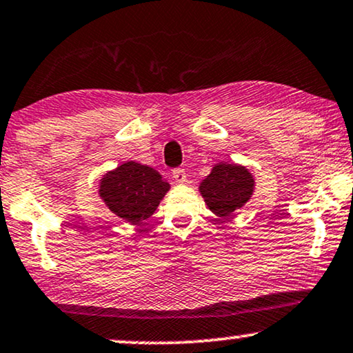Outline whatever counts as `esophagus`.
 Segmentation results:
<instances>
[{
    "instance_id": "obj_1",
    "label": "esophagus",
    "mask_w": 353,
    "mask_h": 353,
    "mask_svg": "<svg viewBox=\"0 0 353 353\" xmlns=\"http://www.w3.org/2000/svg\"><path fill=\"white\" fill-rule=\"evenodd\" d=\"M172 177H174V181L176 182H179V184H184V182L187 181V176H185V171L182 168H176L172 171Z\"/></svg>"
}]
</instances>
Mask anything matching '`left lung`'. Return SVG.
Here are the masks:
<instances>
[{
  "label": "left lung",
  "mask_w": 353,
  "mask_h": 353,
  "mask_svg": "<svg viewBox=\"0 0 353 353\" xmlns=\"http://www.w3.org/2000/svg\"><path fill=\"white\" fill-rule=\"evenodd\" d=\"M252 174L237 164H216L200 184V192L208 208L221 218H228L242 208L253 194Z\"/></svg>",
  "instance_id": "1"
}]
</instances>
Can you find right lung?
<instances>
[{
    "mask_svg": "<svg viewBox=\"0 0 353 353\" xmlns=\"http://www.w3.org/2000/svg\"><path fill=\"white\" fill-rule=\"evenodd\" d=\"M169 184L158 171L128 161L101 179L100 195L112 213L128 223L139 224L157 211Z\"/></svg>",
    "mask_w": 353,
    "mask_h": 353,
    "instance_id": "obj_1",
    "label": "right lung"
}]
</instances>
